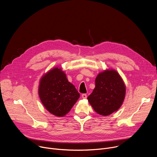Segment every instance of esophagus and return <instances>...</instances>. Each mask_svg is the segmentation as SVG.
<instances>
[{
    "instance_id": "obj_1",
    "label": "esophagus",
    "mask_w": 157,
    "mask_h": 157,
    "mask_svg": "<svg viewBox=\"0 0 157 157\" xmlns=\"http://www.w3.org/2000/svg\"><path fill=\"white\" fill-rule=\"evenodd\" d=\"M81 97H82V99H86V98H87V95H86V94H82L81 95Z\"/></svg>"
}]
</instances>
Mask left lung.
Here are the masks:
<instances>
[{"label":"left lung","mask_w":157,"mask_h":157,"mask_svg":"<svg viewBox=\"0 0 157 157\" xmlns=\"http://www.w3.org/2000/svg\"><path fill=\"white\" fill-rule=\"evenodd\" d=\"M126 86L119 73L114 69L100 72L95 79V88L87 97L96 113L107 116L119 110L124 102Z\"/></svg>","instance_id":"left-lung-1"}]
</instances>
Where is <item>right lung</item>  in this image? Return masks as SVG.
Returning a JSON list of instances; mask_svg holds the SVG:
<instances>
[{"mask_svg": "<svg viewBox=\"0 0 157 157\" xmlns=\"http://www.w3.org/2000/svg\"><path fill=\"white\" fill-rule=\"evenodd\" d=\"M38 95L45 109L59 117L68 114L80 96L60 67H55L41 76Z\"/></svg>", "mask_w": 157, "mask_h": 157, "instance_id": "add662e5", "label": "right lung"}]
</instances>
